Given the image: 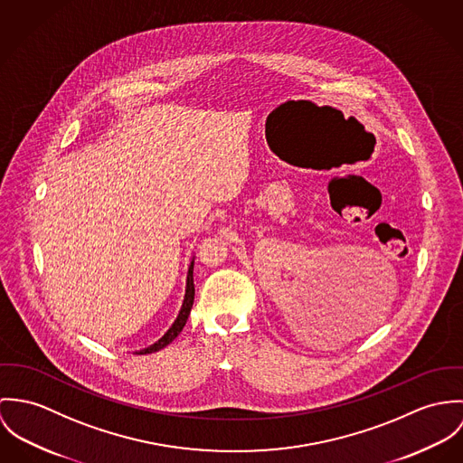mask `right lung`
I'll use <instances>...</instances> for the list:
<instances>
[{
  "label": "right lung",
  "instance_id": "obj_1",
  "mask_svg": "<svg viewBox=\"0 0 463 463\" xmlns=\"http://www.w3.org/2000/svg\"><path fill=\"white\" fill-rule=\"evenodd\" d=\"M194 298H195V286H194V260H192V264H190V268H188V279H186V295H184V302H183V307L179 310L177 319L174 321V325L168 328V332H166L157 343L151 345L149 348L140 350L138 355L159 352L161 348H165L166 345H170V343L181 334V330H183V326L186 325V319H188V316H190L192 306H194Z\"/></svg>",
  "mask_w": 463,
  "mask_h": 463
}]
</instances>
